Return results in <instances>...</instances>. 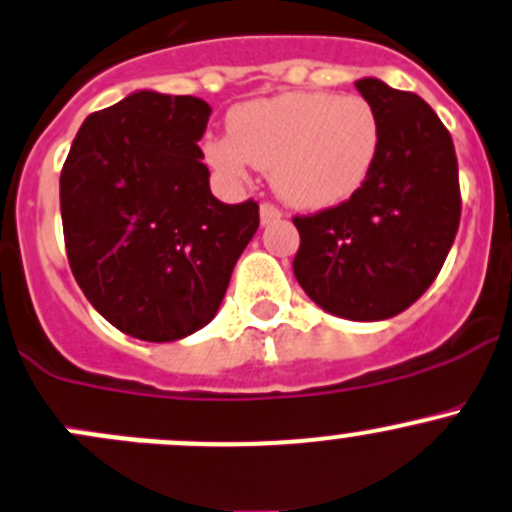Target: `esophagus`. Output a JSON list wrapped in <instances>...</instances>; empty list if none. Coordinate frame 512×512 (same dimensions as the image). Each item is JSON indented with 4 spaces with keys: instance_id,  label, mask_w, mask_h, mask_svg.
Here are the masks:
<instances>
[{
    "instance_id": "esophagus-1",
    "label": "esophagus",
    "mask_w": 512,
    "mask_h": 512,
    "mask_svg": "<svg viewBox=\"0 0 512 512\" xmlns=\"http://www.w3.org/2000/svg\"><path fill=\"white\" fill-rule=\"evenodd\" d=\"M282 217V212L277 210L275 205H260V222L262 225H272V222H277Z\"/></svg>"
}]
</instances>
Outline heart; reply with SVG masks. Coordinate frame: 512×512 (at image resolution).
Returning <instances> with one entry per match:
<instances>
[{
  "mask_svg": "<svg viewBox=\"0 0 512 512\" xmlns=\"http://www.w3.org/2000/svg\"><path fill=\"white\" fill-rule=\"evenodd\" d=\"M230 137H212L205 160L230 182L250 165L270 172L275 195L297 210L350 200L380 157L382 122L360 94L287 92L230 112Z\"/></svg>",
  "mask_w": 512,
  "mask_h": 512,
  "instance_id": "obj_1",
  "label": "heart"
}]
</instances>
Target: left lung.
Segmentation results:
<instances>
[{"label":"left lung","instance_id":"left-lung-1","mask_svg":"<svg viewBox=\"0 0 512 512\" xmlns=\"http://www.w3.org/2000/svg\"><path fill=\"white\" fill-rule=\"evenodd\" d=\"M382 122L377 165L342 205L295 217L292 272L317 307L355 322L408 310L438 277L460 225L458 160L425 99L382 79L355 82Z\"/></svg>","mask_w":512,"mask_h":512}]
</instances>
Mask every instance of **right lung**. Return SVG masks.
<instances>
[{
	"mask_svg": "<svg viewBox=\"0 0 512 512\" xmlns=\"http://www.w3.org/2000/svg\"><path fill=\"white\" fill-rule=\"evenodd\" d=\"M212 107L137 89L84 119L59 177L69 267L124 335L175 342L220 310L260 227L257 202L210 192L197 140Z\"/></svg>",
	"mask_w": 512,
	"mask_h": 512,
	"instance_id": "obj_1",
	"label": "right lung"
}]
</instances>
